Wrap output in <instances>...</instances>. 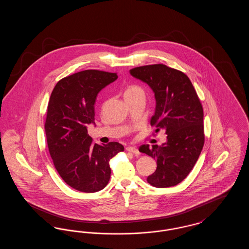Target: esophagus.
I'll use <instances>...</instances> for the list:
<instances>
[{
  "label": "esophagus",
  "mask_w": 249,
  "mask_h": 249,
  "mask_svg": "<svg viewBox=\"0 0 249 249\" xmlns=\"http://www.w3.org/2000/svg\"><path fill=\"white\" fill-rule=\"evenodd\" d=\"M126 150L128 151V152H130V153H133L134 155H139L140 154V152H139V150L136 148V147H134V146H128L127 148H126Z\"/></svg>",
  "instance_id": "34e87169"
}]
</instances>
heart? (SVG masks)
Wrapping results in <instances>:
<instances>
[{"mask_svg":"<svg viewBox=\"0 0 249 249\" xmlns=\"http://www.w3.org/2000/svg\"><path fill=\"white\" fill-rule=\"evenodd\" d=\"M140 95H144L143 89L141 87L137 86V85H130L129 87H127V89H125L124 92V97L126 98H132V97H137Z\"/></svg>","mask_w":249,"mask_h":249,"instance_id":"heart-1","label":"heart"}]
</instances>
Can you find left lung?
Masks as SVG:
<instances>
[{"label": "left lung", "instance_id": "left-lung-1", "mask_svg": "<svg viewBox=\"0 0 249 249\" xmlns=\"http://www.w3.org/2000/svg\"><path fill=\"white\" fill-rule=\"evenodd\" d=\"M135 78L154 91L156 109L150 124L165 130L162 145L142 144L139 151L157 160V169L147 182L156 188H169L189 176L204 143L203 110L190 78L183 71L164 64H152L130 70Z\"/></svg>", "mask_w": 249, "mask_h": 249}]
</instances>
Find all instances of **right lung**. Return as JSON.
Masks as SVG:
<instances>
[{"label":"right lung","mask_w":249,"mask_h":249,"mask_svg":"<svg viewBox=\"0 0 249 249\" xmlns=\"http://www.w3.org/2000/svg\"><path fill=\"white\" fill-rule=\"evenodd\" d=\"M117 78V72L78 71L60 79L50 95L45 123L49 154L60 178L81 192L105 189L109 160L124 150L118 142L94 143L87 130L95 123L97 95Z\"/></svg>","instance_id":"add662e5"}]
</instances>
